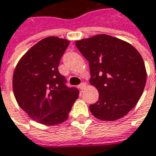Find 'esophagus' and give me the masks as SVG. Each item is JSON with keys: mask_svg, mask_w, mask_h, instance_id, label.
<instances>
[{"mask_svg": "<svg viewBox=\"0 0 156 156\" xmlns=\"http://www.w3.org/2000/svg\"><path fill=\"white\" fill-rule=\"evenodd\" d=\"M86 86H87V85H86V83H84V82H83V83H81V84L78 86V87H79V89L83 90V89H85V88H86Z\"/></svg>", "mask_w": 156, "mask_h": 156, "instance_id": "34e87169", "label": "esophagus"}]
</instances>
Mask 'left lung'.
I'll list each match as a JSON object with an SVG mask.
<instances>
[{
    "mask_svg": "<svg viewBox=\"0 0 156 156\" xmlns=\"http://www.w3.org/2000/svg\"><path fill=\"white\" fill-rule=\"evenodd\" d=\"M88 61L90 84L99 92V100L89 106L97 119L116 120L131 111L140 99L147 70L140 53L130 44L108 35L76 41Z\"/></svg>",
    "mask_w": 156,
    "mask_h": 156,
    "instance_id": "8db88e82",
    "label": "left lung"
}]
</instances>
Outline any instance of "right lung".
I'll use <instances>...</instances> for the list:
<instances>
[{"label": "right lung", "mask_w": 156, "mask_h": 156, "mask_svg": "<svg viewBox=\"0 0 156 156\" xmlns=\"http://www.w3.org/2000/svg\"><path fill=\"white\" fill-rule=\"evenodd\" d=\"M69 41L56 36L42 39L18 62L12 78L17 103L39 123L53 126L69 117L78 90L68 87L58 70L61 58Z\"/></svg>", "instance_id": "add662e5"}]
</instances>
